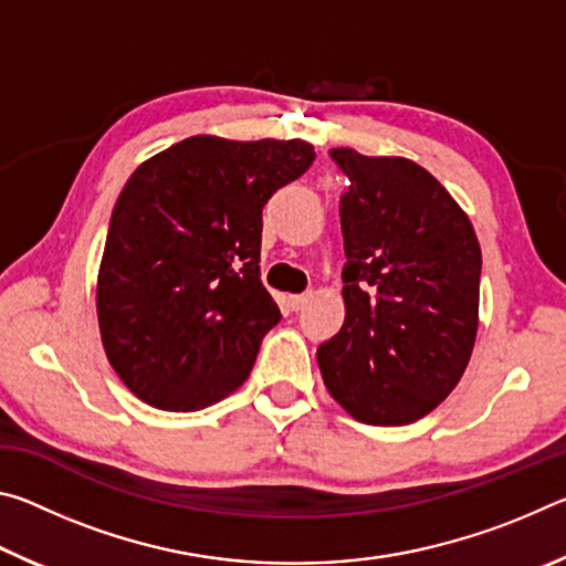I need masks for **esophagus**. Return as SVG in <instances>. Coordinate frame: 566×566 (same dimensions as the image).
Masks as SVG:
<instances>
[{"label": "esophagus", "instance_id": "esophagus-1", "mask_svg": "<svg viewBox=\"0 0 566 566\" xmlns=\"http://www.w3.org/2000/svg\"><path fill=\"white\" fill-rule=\"evenodd\" d=\"M310 296H312V294H292V296H290V306H292L294 312H300V310H304V304L310 302Z\"/></svg>", "mask_w": 566, "mask_h": 566}]
</instances>
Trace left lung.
I'll list each match as a JSON object with an SVG mask.
<instances>
[{"mask_svg":"<svg viewBox=\"0 0 566 566\" xmlns=\"http://www.w3.org/2000/svg\"><path fill=\"white\" fill-rule=\"evenodd\" d=\"M347 317L317 361L329 395L364 424L429 415L462 379L479 314L482 249L467 214L427 169L332 149Z\"/></svg>","mask_w":566,"mask_h":566,"instance_id":"left-lung-1","label":"left lung"}]
</instances>
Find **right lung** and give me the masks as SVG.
I'll list each match as a JSON object with an SVG mask.
<instances>
[{
  "instance_id": "obj_1",
  "label": "right lung",
  "mask_w": 566,
  "mask_h": 566,
  "mask_svg": "<svg viewBox=\"0 0 566 566\" xmlns=\"http://www.w3.org/2000/svg\"><path fill=\"white\" fill-rule=\"evenodd\" d=\"M314 157L300 139L189 137L124 185L97 314L109 364L147 405L197 411L249 377L282 319L260 282L262 209Z\"/></svg>"
}]
</instances>
